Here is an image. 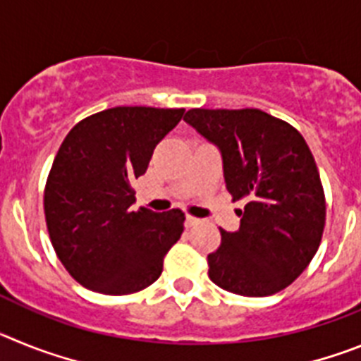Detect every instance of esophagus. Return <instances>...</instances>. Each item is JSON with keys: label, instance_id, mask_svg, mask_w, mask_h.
Segmentation results:
<instances>
[{"label": "esophagus", "instance_id": "esophagus-1", "mask_svg": "<svg viewBox=\"0 0 361 361\" xmlns=\"http://www.w3.org/2000/svg\"><path fill=\"white\" fill-rule=\"evenodd\" d=\"M199 222H200V219H195V216L186 215V226H188V228H191V226L199 224Z\"/></svg>", "mask_w": 361, "mask_h": 361}]
</instances>
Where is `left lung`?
<instances>
[{"label":"left lung","mask_w":361,"mask_h":361,"mask_svg":"<svg viewBox=\"0 0 361 361\" xmlns=\"http://www.w3.org/2000/svg\"><path fill=\"white\" fill-rule=\"evenodd\" d=\"M184 121L222 155L226 188L245 200L238 231L220 229L208 255L213 283L242 296H269L309 266L325 226L317 162L291 124L262 110L193 108Z\"/></svg>","instance_id":"left-lung-1"}]
</instances>
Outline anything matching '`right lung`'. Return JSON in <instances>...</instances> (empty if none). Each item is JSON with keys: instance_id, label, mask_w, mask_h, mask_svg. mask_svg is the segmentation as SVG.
Segmentation results:
<instances>
[{"instance_id": "right-lung-1", "label": "right lung", "mask_w": 361, "mask_h": 361, "mask_svg": "<svg viewBox=\"0 0 361 361\" xmlns=\"http://www.w3.org/2000/svg\"><path fill=\"white\" fill-rule=\"evenodd\" d=\"M183 116L184 108L117 106L65 137L44 188V216L57 257L86 289L130 295L161 276L184 213L133 212L132 180Z\"/></svg>"}]
</instances>
